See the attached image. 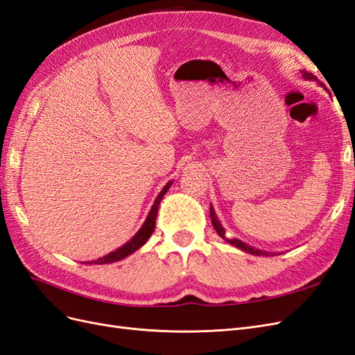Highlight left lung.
I'll list each match as a JSON object with an SVG mask.
<instances>
[{"label":"left lung","instance_id":"8db88e82","mask_svg":"<svg viewBox=\"0 0 355 355\" xmlns=\"http://www.w3.org/2000/svg\"><path fill=\"white\" fill-rule=\"evenodd\" d=\"M303 77H305V78H311V80H315V77H313V76L309 74V73H303ZM211 218H212V226H214V229L217 230V234H218L223 239L227 241L229 244L235 245V247H238V248H241V250H244L245 252H250V254H254V256H268V252H263V251H260V250L251 248L250 245L244 244V242L236 239V238H227V236H226V230L221 227L220 221H218L217 217H216V212H214V209H212V208H211Z\"/></svg>","mask_w":355,"mask_h":355}]
</instances>
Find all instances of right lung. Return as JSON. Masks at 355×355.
<instances>
[{
    "label": "right lung",
    "instance_id": "add662e5",
    "mask_svg": "<svg viewBox=\"0 0 355 355\" xmlns=\"http://www.w3.org/2000/svg\"><path fill=\"white\" fill-rule=\"evenodd\" d=\"M169 186H171V183H168V184L164 187V190L160 191L159 196H157L156 200H155L153 207H151V211H150V214H148L147 220L144 221L143 227H141V229L138 230V234H137L132 239H130L129 242H126V244H125L123 247H120L119 250H116V251H113V252H110V254H107V256H104V257H101V259H98V260H92V261H86L87 265H92V263H95V265H104V263H113V261L125 259L126 256L132 254V252L137 251L139 247H143V245L146 244V242H147V239L151 236V234H153L155 225H156V216H157L159 204H160L162 198L165 196V193L168 191Z\"/></svg>",
    "mask_w": 355,
    "mask_h": 355
}]
</instances>
